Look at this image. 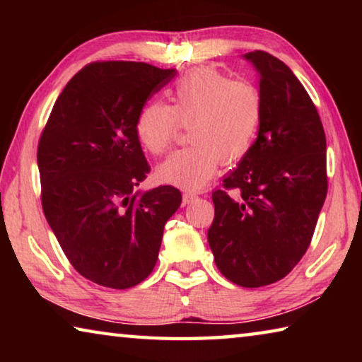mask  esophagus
Here are the masks:
<instances>
[{
	"mask_svg": "<svg viewBox=\"0 0 362 362\" xmlns=\"http://www.w3.org/2000/svg\"><path fill=\"white\" fill-rule=\"evenodd\" d=\"M196 199H198V196H196L194 193L185 192V193H183V196H182V204L187 206L189 203H193V201H196Z\"/></svg>",
	"mask_w": 362,
	"mask_h": 362,
	"instance_id": "34e87169",
	"label": "esophagus"
}]
</instances>
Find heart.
Listing matches in <instances>:
<instances>
[{
  "mask_svg": "<svg viewBox=\"0 0 362 362\" xmlns=\"http://www.w3.org/2000/svg\"><path fill=\"white\" fill-rule=\"evenodd\" d=\"M170 102L145 103L136 119L137 140L151 155L169 148L179 121L188 124L192 144L159 164V182L203 188L216 174L220 159L235 163L252 145L262 115L260 94L254 84L228 79L212 66H199L177 79Z\"/></svg>",
  "mask_w": 362,
  "mask_h": 362,
  "instance_id": "heart-1",
  "label": "heart"
}]
</instances>
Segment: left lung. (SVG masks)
<instances>
[{"label": "left lung", "instance_id": "1", "mask_svg": "<svg viewBox=\"0 0 362 362\" xmlns=\"http://www.w3.org/2000/svg\"><path fill=\"white\" fill-rule=\"evenodd\" d=\"M243 57L259 75V134L223 180L235 198L212 193L207 241L226 279L262 287L289 274L310 246L327 194L326 136L289 66L263 51Z\"/></svg>", "mask_w": 362, "mask_h": 362}]
</instances>
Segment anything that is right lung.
I'll return each mask as SVG.
<instances>
[{
    "label": "right lung",
    "instance_id": "obj_1",
    "mask_svg": "<svg viewBox=\"0 0 362 362\" xmlns=\"http://www.w3.org/2000/svg\"><path fill=\"white\" fill-rule=\"evenodd\" d=\"M175 75L144 62L86 65L57 97L41 134V203L76 272L129 289L156 265L164 225L182 203L170 185L137 189L150 166L136 119Z\"/></svg>",
    "mask_w": 362,
    "mask_h": 362
}]
</instances>
